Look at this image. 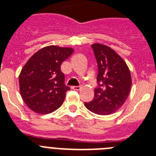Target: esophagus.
Returning <instances> with one entry per match:
<instances>
[{"label":"esophagus","mask_w":156,"mask_h":156,"mask_svg":"<svg viewBox=\"0 0 156 156\" xmlns=\"http://www.w3.org/2000/svg\"><path fill=\"white\" fill-rule=\"evenodd\" d=\"M72 89L74 90H80L81 87H72Z\"/></svg>","instance_id":"34e87169"}]
</instances>
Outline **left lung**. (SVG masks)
I'll list each match as a JSON object with an SVG mask.
<instances>
[{"mask_svg": "<svg viewBox=\"0 0 156 156\" xmlns=\"http://www.w3.org/2000/svg\"><path fill=\"white\" fill-rule=\"evenodd\" d=\"M91 46L98 63V87L94 90V99L85 102V107L97 115H111L122 107L128 98L131 72L125 61L111 47L99 43Z\"/></svg>", "mask_w": 156, "mask_h": 156, "instance_id": "obj_1", "label": "left lung"}]
</instances>
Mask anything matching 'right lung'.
<instances>
[{
    "mask_svg": "<svg viewBox=\"0 0 156 156\" xmlns=\"http://www.w3.org/2000/svg\"><path fill=\"white\" fill-rule=\"evenodd\" d=\"M74 49L49 45L39 49L25 63L19 75L21 98L33 111L41 115L54 112L62 106L67 90L62 63Z\"/></svg>",
    "mask_w": 156,
    "mask_h": 156,
    "instance_id": "obj_1",
    "label": "right lung"
}]
</instances>
